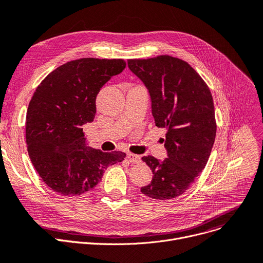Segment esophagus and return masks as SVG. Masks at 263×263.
<instances>
[{
  "mask_svg": "<svg viewBox=\"0 0 263 263\" xmlns=\"http://www.w3.org/2000/svg\"><path fill=\"white\" fill-rule=\"evenodd\" d=\"M127 158H128V160H129L131 163H140V162L142 161L140 156L134 155V154H128V155H127Z\"/></svg>",
  "mask_w": 263,
  "mask_h": 263,
  "instance_id": "1",
  "label": "esophagus"
}]
</instances>
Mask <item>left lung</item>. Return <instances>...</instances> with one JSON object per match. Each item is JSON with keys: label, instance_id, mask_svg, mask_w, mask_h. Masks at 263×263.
<instances>
[{"label": "left lung", "instance_id": "1", "mask_svg": "<svg viewBox=\"0 0 263 263\" xmlns=\"http://www.w3.org/2000/svg\"><path fill=\"white\" fill-rule=\"evenodd\" d=\"M130 70L146 85L156 126L164 128L167 158L142 160L153 171V180L142 186L144 195L159 200L185 193L209 160L216 134L210 88L186 62L170 55L128 60Z\"/></svg>", "mask_w": 263, "mask_h": 263}]
</instances>
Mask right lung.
<instances>
[{
  "label": "right lung",
  "instance_id": "right-lung-1",
  "mask_svg": "<svg viewBox=\"0 0 263 263\" xmlns=\"http://www.w3.org/2000/svg\"><path fill=\"white\" fill-rule=\"evenodd\" d=\"M126 68L121 59L86 58L68 62L37 86L26 112L27 153L39 177L54 193L78 196L101 181L121 151L102 153L85 145L83 126L96 115V97Z\"/></svg>",
  "mask_w": 263,
  "mask_h": 263
}]
</instances>
